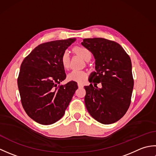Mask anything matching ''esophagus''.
<instances>
[{"mask_svg":"<svg viewBox=\"0 0 156 156\" xmlns=\"http://www.w3.org/2000/svg\"><path fill=\"white\" fill-rule=\"evenodd\" d=\"M78 88H83V84H81V83H78Z\"/></svg>","mask_w":156,"mask_h":156,"instance_id":"esophagus-1","label":"esophagus"}]
</instances>
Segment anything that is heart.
<instances>
[{
    "mask_svg": "<svg viewBox=\"0 0 156 156\" xmlns=\"http://www.w3.org/2000/svg\"><path fill=\"white\" fill-rule=\"evenodd\" d=\"M74 51L76 54L80 55L85 60L90 59L92 57V53L87 48L81 45H77L74 47ZM61 63L63 68L68 69L69 67L70 59L68 51H64L61 56ZM87 78V74L84 71L72 70L67 76V79L69 81H74L76 82H82Z\"/></svg>",
    "mask_w": 156,
    "mask_h": 156,
    "instance_id": "b5f03b06",
    "label": "heart"
}]
</instances>
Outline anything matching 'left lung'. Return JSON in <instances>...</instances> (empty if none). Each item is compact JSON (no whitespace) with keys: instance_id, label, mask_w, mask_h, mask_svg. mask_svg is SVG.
<instances>
[{"instance_id":"1","label":"left lung","mask_w":156,"mask_h":156,"mask_svg":"<svg viewBox=\"0 0 156 156\" xmlns=\"http://www.w3.org/2000/svg\"><path fill=\"white\" fill-rule=\"evenodd\" d=\"M82 45L94 55L97 71L89 79L91 84L84 87L86 107L99 122L113 123L123 117L131 104L134 80L130 57L121 45L107 39H84ZM98 83L101 89L97 87Z\"/></svg>"}]
</instances>
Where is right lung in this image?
<instances>
[{"mask_svg":"<svg viewBox=\"0 0 156 156\" xmlns=\"http://www.w3.org/2000/svg\"><path fill=\"white\" fill-rule=\"evenodd\" d=\"M75 38L44 43L23 59L17 84L23 108L38 123L51 125L65 113L75 91L76 82L59 85L66 76L61 63L63 53Z\"/></svg>","mask_w":156,"mask_h":156,"instance_id":"1","label":"right lung"}]
</instances>
